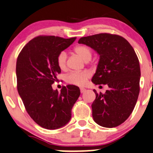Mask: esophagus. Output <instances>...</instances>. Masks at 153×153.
<instances>
[{"instance_id":"1","label":"esophagus","mask_w":153,"mask_h":153,"mask_svg":"<svg viewBox=\"0 0 153 153\" xmlns=\"http://www.w3.org/2000/svg\"><path fill=\"white\" fill-rule=\"evenodd\" d=\"M86 91V88H80V91H81V93H84V91Z\"/></svg>"}]
</instances>
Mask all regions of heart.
<instances>
[{
	"label": "heart",
	"mask_w": 153,
	"mask_h": 153,
	"mask_svg": "<svg viewBox=\"0 0 153 153\" xmlns=\"http://www.w3.org/2000/svg\"><path fill=\"white\" fill-rule=\"evenodd\" d=\"M74 52L79 56L84 62H88L91 59L92 51L88 47L85 45H79L74 48ZM67 54L62 52L57 56V65L62 70L67 68ZM90 76L88 71H72L66 76V82L72 85L82 86L86 84V81Z\"/></svg>",
	"instance_id": "1"
}]
</instances>
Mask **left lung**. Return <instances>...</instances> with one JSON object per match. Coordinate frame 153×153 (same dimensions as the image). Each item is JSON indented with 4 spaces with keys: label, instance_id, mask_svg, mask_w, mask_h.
<instances>
[{
    "label": "left lung",
    "instance_id": "obj_1",
    "mask_svg": "<svg viewBox=\"0 0 153 153\" xmlns=\"http://www.w3.org/2000/svg\"><path fill=\"white\" fill-rule=\"evenodd\" d=\"M99 55L91 82L107 84L105 94H96L91 105L94 121L105 128L120 125L133 112L140 92V68L134 49L125 38L101 33L79 39Z\"/></svg>",
    "mask_w": 153,
    "mask_h": 153
}]
</instances>
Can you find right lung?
Instances as JSON below:
<instances>
[{
  "instance_id": "1",
  "label": "right lung",
  "mask_w": 153,
  "mask_h": 153,
  "mask_svg": "<svg viewBox=\"0 0 153 153\" xmlns=\"http://www.w3.org/2000/svg\"><path fill=\"white\" fill-rule=\"evenodd\" d=\"M76 37L64 39L39 36L27 43L16 62L17 87L26 111L33 120L44 128L63 127L71 118V108L80 95L74 85L62 87L60 92L52 84L61 73L57 56L69 48Z\"/></svg>"
}]
</instances>
